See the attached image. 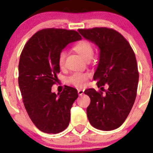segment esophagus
<instances>
[{"label":"esophagus","instance_id":"1","mask_svg":"<svg viewBox=\"0 0 153 153\" xmlns=\"http://www.w3.org/2000/svg\"><path fill=\"white\" fill-rule=\"evenodd\" d=\"M78 93L79 96H82V95L84 94V91L82 90V89H78Z\"/></svg>","mask_w":153,"mask_h":153}]
</instances>
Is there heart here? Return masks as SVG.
<instances>
[{
	"label": "heart",
	"mask_w": 153,
	"mask_h": 153,
	"mask_svg": "<svg viewBox=\"0 0 153 153\" xmlns=\"http://www.w3.org/2000/svg\"><path fill=\"white\" fill-rule=\"evenodd\" d=\"M73 50L86 60L91 59L94 52V46L90 42L84 39L80 40L78 43L75 44V46L73 47ZM65 59L66 52L65 50H61L58 54V57H57V62H58V65L60 68H63L65 67ZM88 77L89 75L87 73H75L68 78V81L72 85L76 87H83L86 83Z\"/></svg>",
	"instance_id": "b5f03b06"
}]
</instances>
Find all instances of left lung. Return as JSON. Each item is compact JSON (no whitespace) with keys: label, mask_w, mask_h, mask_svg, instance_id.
Here are the masks:
<instances>
[{"label":"left lung","mask_w":153,"mask_h":153,"mask_svg":"<svg viewBox=\"0 0 153 153\" xmlns=\"http://www.w3.org/2000/svg\"><path fill=\"white\" fill-rule=\"evenodd\" d=\"M78 31L100 50L94 80H97L101 91L89 88L84 91L91 99L88 119L100 130L117 129L127 119L137 96L139 72L134 52L127 40L113 29L95 27ZM106 84L108 89L105 90L103 85Z\"/></svg>","instance_id":"8db88e82"}]
</instances>
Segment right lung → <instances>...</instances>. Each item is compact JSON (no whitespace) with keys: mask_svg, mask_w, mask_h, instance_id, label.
I'll return each mask as SVG.
<instances>
[{"mask_svg":"<svg viewBox=\"0 0 153 153\" xmlns=\"http://www.w3.org/2000/svg\"><path fill=\"white\" fill-rule=\"evenodd\" d=\"M80 39L74 30L44 29L28 40L20 55L18 80L23 103L29 118L43 132L57 134L69 125L78 91L66 86L57 95L51 89L58 80L59 52Z\"/></svg>","mask_w":153,"mask_h":153,"instance_id":"obj_1","label":"right lung"}]
</instances>
